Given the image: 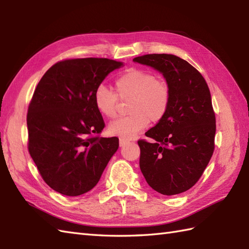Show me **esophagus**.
Listing matches in <instances>:
<instances>
[{
    "label": "esophagus",
    "mask_w": 249,
    "mask_h": 249,
    "mask_svg": "<svg viewBox=\"0 0 249 249\" xmlns=\"http://www.w3.org/2000/svg\"><path fill=\"white\" fill-rule=\"evenodd\" d=\"M119 143H120V146H125L126 144H128L129 143V141L128 140H125V139H120V141H119Z\"/></svg>",
    "instance_id": "obj_1"
}]
</instances>
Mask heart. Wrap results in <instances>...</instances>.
Returning a JSON list of instances; mask_svg holds the SVG:
<instances>
[{
  "instance_id": "1",
  "label": "heart",
  "mask_w": 249,
  "mask_h": 249,
  "mask_svg": "<svg viewBox=\"0 0 249 249\" xmlns=\"http://www.w3.org/2000/svg\"><path fill=\"white\" fill-rule=\"evenodd\" d=\"M116 93L104 84L95 89L94 104L98 112L113 119L118 112L119 97L131 99L129 116L120 118L108 125V133L122 139H133L147 127L150 121L158 122L166 115L171 99L168 83L154 72L141 68H129L115 80Z\"/></svg>"
}]
</instances>
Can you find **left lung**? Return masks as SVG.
<instances>
[{
	"mask_svg": "<svg viewBox=\"0 0 249 249\" xmlns=\"http://www.w3.org/2000/svg\"><path fill=\"white\" fill-rule=\"evenodd\" d=\"M134 62L162 73L171 99L166 115L139 140L145 181L166 196L186 192L198 182L213 155L216 131L211 93L202 75L173 54H145Z\"/></svg>",
	"mask_w": 249,
	"mask_h": 249,
	"instance_id": "obj_1",
	"label": "left lung"
}]
</instances>
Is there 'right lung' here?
<instances>
[{"label": "right lung", "mask_w": 249, "mask_h": 249, "mask_svg": "<svg viewBox=\"0 0 249 249\" xmlns=\"http://www.w3.org/2000/svg\"><path fill=\"white\" fill-rule=\"evenodd\" d=\"M122 62L98 57L57 62L37 84L26 124L29 152L41 178L75 197L96 186L119 139L94 137L105 127L94 93Z\"/></svg>", "instance_id": "obj_1"}]
</instances>
